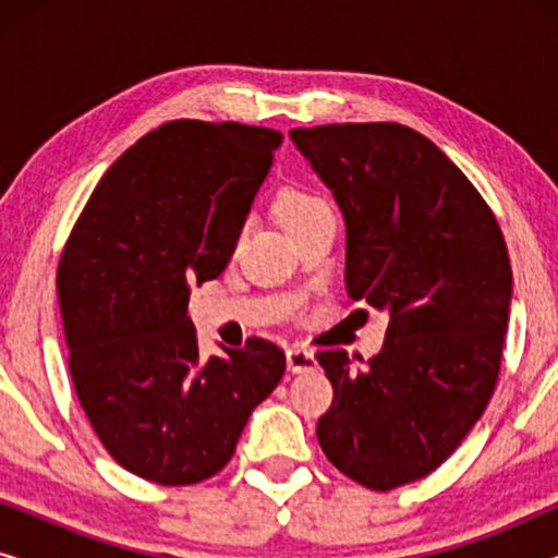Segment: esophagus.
Listing matches in <instances>:
<instances>
[{
    "mask_svg": "<svg viewBox=\"0 0 558 558\" xmlns=\"http://www.w3.org/2000/svg\"><path fill=\"white\" fill-rule=\"evenodd\" d=\"M287 365H289V371H292V373H312V371L319 368L315 353H310V350H304V348H289L287 350Z\"/></svg>",
    "mask_w": 558,
    "mask_h": 558,
    "instance_id": "34e87169",
    "label": "esophagus"
}]
</instances>
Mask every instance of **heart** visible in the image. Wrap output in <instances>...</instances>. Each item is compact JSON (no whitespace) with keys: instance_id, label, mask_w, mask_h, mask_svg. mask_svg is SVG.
Instances as JSON below:
<instances>
[{"instance_id":"obj_1","label":"heart","mask_w":558,"mask_h":558,"mask_svg":"<svg viewBox=\"0 0 558 558\" xmlns=\"http://www.w3.org/2000/svg\"><path fill=\"white\" fill-rule=\"evenodd\" d=\"M317 208H325V201H319L312 193H304V190H284L279 197V216L284 220V226H292L294 220L310 216Z\"/></svg>"}]
</instances>
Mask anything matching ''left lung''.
Wrapping results in <instances>:
<instances>
[{"mask_svg": "<svg viewBox=\"0 0 558 558\" xmlns=\"http://www.w3.org/2000/svg\"><path fill=\"white\" fill-rule=\"evenodd\" d=\"M345 218V284L388 315L361 365L317 355L335 388L317 439L371 490L422 480L483 416L500 371L513 271L500 226L460 167L401 124L289 132Z\"/></svg>", "mask_w": 558, "mask_h": 558, "instance_id": "8db88e82", "label": "left lung"}]
</instances>
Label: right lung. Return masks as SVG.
Masks as SVG:
<instances>
[{
  "label": "right lung",
  "instance_id": "add662e5",
  "mask_svg": "<svg viewBox=\"0 0 558 558\" xmlns=\"http://www.w3.org/2000/svg\"><path fill=\"white\" fill-rule=\"evenodd\" d=\"M281 140L235 121L162 124L104 174L60 256L75 393L113 460L149 483L223 470L284 376L262 338L205 361L187 315L190 287L226 269Z\"/></svg>",
  "mask_w": 558,
  "mask_h": 558
}]
</instances>
